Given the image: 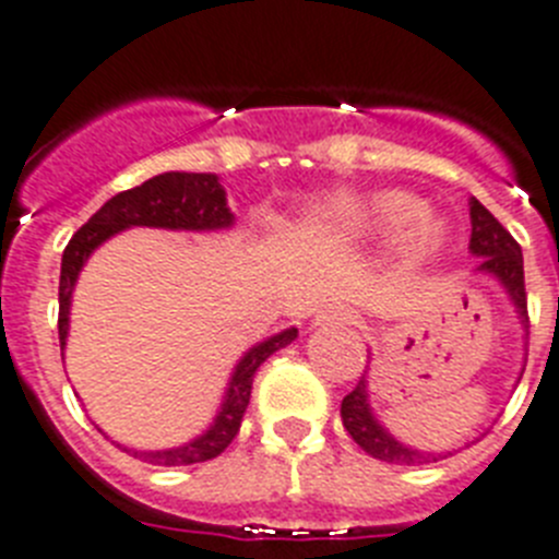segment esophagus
Here are the masks:
<instances>
[{
    "instance_id": "obj_1",
    "label": "esophagus",
    "mask_w": 559,
    "mask_h": 559,
    "mask_svg": "<svg viewBox=\"0 0 559 559\" xmlns=\"http://www.w3.org/2000/svg\"><path fill=\"white\" fill-rule=\"evenodd\" d=\"M318 323H352L354 320V312L348 307H343V304H332V307L320 309Z\"/></svg>"
}]
</instances>
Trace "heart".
Here are the masks:
<instances>
[{"label": "heart", "instance_id": "heart-1", "mask_svg": "<svg viewBox=\"0 0 559 559\" xmlns=\"http://www.w3.org/2000/svg\"><path fill=\"white\" fill-rule=\"evenodd\" d=\"M421 205L407 193H377V197H340L326 211L329 225L360 236H382L402 230L400 241L411 255H425L441 241V225L430 216H419Z\"/></svg>", "mask_w": 559, "mask_h": 559}]
</instances>
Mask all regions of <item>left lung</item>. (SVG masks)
Listing matches in <instances>:
<instances>
[{"label":"left lung","mask_w":559,"mask_h":559,"mask_svg":"<svg viewBox=\"0 0 559 559\" xmlns=\"http://www.w3.org/2000/svg\"><path fill=\"white\" fill-rule=\"evenodd\" d=\"M469 219H473L469 250H473V255H481L478 270L492 273L495 278L507 286L509 295H512L514 300V307H518V312H521L528 323L521 245L512 239V233L495 219L492 213H489L478 199L469 202ZM340 416H343V427L348 430V436H352L368 455H373V459L388 461V464H430V461L444 459L441 453H419V450L405 448V444H400L394 436L388 433L380 421L373 419L371 407H368L366 377H360V382L354 385L352 394L343 396Z\"/></svg>","instance_id":"8db88e82"}]
</instances>
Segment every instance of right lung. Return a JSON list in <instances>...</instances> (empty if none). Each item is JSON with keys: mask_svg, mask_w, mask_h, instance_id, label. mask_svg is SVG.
Segmentation results:
<instances>
[{"mask_svg": "<svg viewBox=\"0 0 559 559\" xmlns=\"http://www.w3.org/2000/svg\"><path fill=\"white\" fill-rule=\"evenodd\" d=\"M168 227V230H219V227L233 225V213L227 207L225 191L219 186L216 174H182L168 171L159 177L145 179L143 186L129 188V191L111 197L84 227L64 247L61 259V281H58V340H61V357L67 346V326H70V298L75 286L78 273L90 252L126 227ZM298 337V329H286L275 337L264 340L255 348L241 357V362L233 371L230 388H227L225 405L219 416L211 425L205 436L193 439L191 444L177 450H157V453H132L148 464L159 467H182V464H199L211 461L236 439L241 427L247 405H250L252 377L261 368V362L275 354L278 348L289 346Z\"/></svg>", "mask_w": 559, "mask_h": 559, "instance_id": "1", "label": "right lung"}]
</instances>
